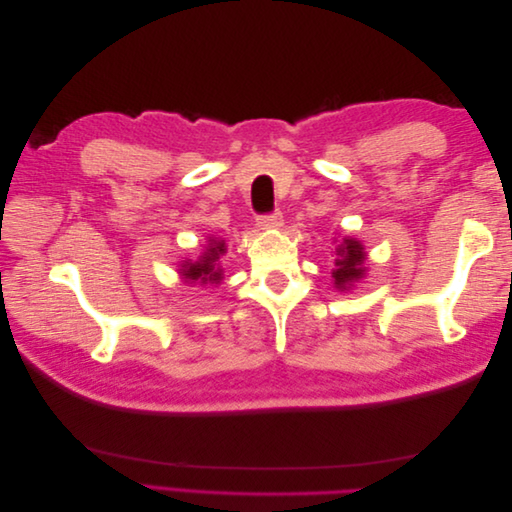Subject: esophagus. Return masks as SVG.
I'll use <instances>...</instances> for the list:
<instances>
[{"label":"esophagus","instance_id":"esophagus-1","mask_svg":"<svg viewBox=\"0 0 512 512\" xmlns=\"http://www.w3.org/2000/svg\"><path fill=\"white\" fill-rule=\"evenodd\" d=\"M258 226L262 230H273V228H280L282 226V213L280 211H273L267 215H260L258 218Z\"/></svg>","mask_w":512,"mask_h":512}]
</instances>
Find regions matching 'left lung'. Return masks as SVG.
I'll return each mask as SVG.
<instances>
[{"label":"left lung","instance_id":"8db88e82","mask_svg":"<svg viewBox=\"0 0 512 512\" xmlns=\"http://www.w3.org/2000/svg\"><path fill=\"white\" fill-rule=\"evenodd\" d=\"M337 258H335V269H333V282L335 288L346 290L352 286V282L361 280L365 275V250L361 241H356L352 237H346L342 243L337 245Z\"/></svg>","mask_w":512,"mask_h":512}]
</instances>
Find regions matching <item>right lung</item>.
<instances>
[{"label": "right lung", "instance_id": "obj_1", "mask_svg": "<svg viewBox=\"0 0 512 512\" xmlns=\"http://www.w3.org/2000/svg\"><path fill=\"white\" fill-rule=\"evenodd\" d=\"M226 254V245L220 239H209L207 250L198 256V260H185L181 275L190 284H220L224 271L220 269V256Z\"/></svg>", "mask_w": 512, "mask_h": 512}]
</instances>
